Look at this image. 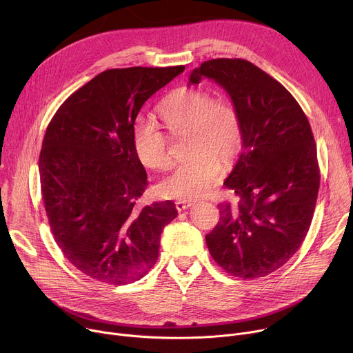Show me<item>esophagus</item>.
Here are the masks:
<instances>
[{
    "mask_svg": "<svg viewBox=\"0 0 353 353\" xmlns=\"http://www.w3.org/2000/svg\"><path fill=\"white\" fill-rule=\"evenodd\" d=\"M190 205H192L190 201H184V200L176 201V208H177L179 211H183V210H185V208H189Z\"/></svg>",
    "mask_w": 353,
    "mask_h": 353,
    "instance_id": "34e87169",
    "label": "esophagus"
}]
</instances>
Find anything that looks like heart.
Returning <instances> with one entry per match:
<instances>
[{"mask_svg": "<svg viewBox=\"0 0 353 353\" xmlns=\"http://www.w3.org/2000/svg\"><path fill=\"white\" fill-rule=\"evenodd\" d=\"M170 133L189 130V159L179 163L164 177L159 190L164 197L193 200L204 196L221 173V157L231 160L243 143V125L232 103L214 99L200 88H180L157 108ZM133 146L139 160L152 170L170 166L168 136L148 117H139L133 128Z\"/></svg>", "mask_w": 353, "mask_h": 353, "instance_id": "heart-1", "label": "heart"}]
</instances>
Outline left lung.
<instances>
[{
    "mask_svg": "<svg viewBox=\"0 0 353 353\" xmlns=\"http://www.w3.org/2000/svg\"><path fill=\"white\" fill-rule=\"evenodd\" d=\"M221 85L240 113L243 150L225 187L240 199L220 203V221L205 236L214 261L230 275L255 279L283 267L310 230L319 190L316 145L291 93L239 58L203 62L190 83Z\"/></svg>",
    "mask_w": 353,
    "mask_h": 353,
    "instance_id": "1",
    "label": "left lung"
}]
</instances>
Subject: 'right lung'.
I'll use <instances>...</instances> for the list:
<instances>
[{"instance_id": "add662e5", "label": "right lung", "mask_w": 353, "mask_h": 353, "mask_svg": "<svg viewBox=\"0 0 353 353\" xmlns=\"http://www.w3.org/2000/svg\"><path fill=\"white\" fill-rule=\"evenodd\" d=\"M184 66L108 69L74 92L46 128L39 154L43 205L66 260L92 279L125 285L156 264L173 201L139 207L148 174L133 146L145 102Z\"/></svg>"}]
</instances>
